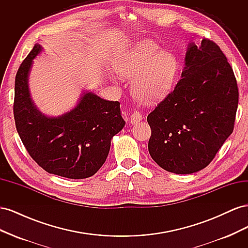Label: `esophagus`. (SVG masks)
<instances>
[{
  "instance_id": "obj_1",
  "label": "esophagus",
  "mask_w": 248,
  "mask_h": 248,
  "mask_svg": "<svg viewBox=\"0 0 248 248\" xmlns=\"http://www.w3.org/2000/svg\"><path fill=\"white\" fill-rule=\"evenodd\" d=\"M141 119H142V116H141L140 112H139L138 110L133 111L131 116H130V123L131 124H137L140 121H141Z\"/></svg>"
}]
</instances>
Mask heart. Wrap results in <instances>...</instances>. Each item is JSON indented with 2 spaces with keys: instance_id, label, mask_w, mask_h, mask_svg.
<instances>
[{
  "instance_id": "1",
  "label": "heart",
  "mask_w": 248,
  "mask_h": 248,
  "mask_svg": "<svg viewBox=\"0 0 248 248\" xmlns=\"http://www.w3.org/2000/svg\"><path fill=\"white\" fill-rule=\"evenodd\" d=\"M179 73L174 54L161 50L150 41H142L126 54L118 65V74L133 79L131 91L141 103L154 104L170 95Z\"/></svg>"
}]
</instances>
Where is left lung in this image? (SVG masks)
Listing matches in <instances>:
<instances>
[{
    "label": "left lung",
    "mask_w": 248,
    "mask_h": 248,
    "mask_svg": "<svg viewBox=\"0 0 248 248\" xmlns=\"http://www.w3.org/2000/svg\"><path fill=\"white\" fill-rule=\"evenodd\" d=\"M238 98L234 72L219 46L209 39L190 42L181 79L147 117L152 159L174 174L206 168L234 129Z\"/></svg>",
    "instance_id": "left-lung-1"
}]
</instances>
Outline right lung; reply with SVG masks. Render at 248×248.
<instances>
[{
    "label": "right lung",
    "mask_w": 248,
    "mask_h": 248,
    "mask_svg": "<svg viewBox=\"0 0 248 248\" xmlns=\"http://www.w3.org/2000/svg\"><path fill=\"white\" fill-rule=\"evenodd\" d=\"M41 50L40 44H35L16 73L13 104L16 130L30 156L44 170L69 179L89 178L106 162L112 137L125 126L120 103L85 91L77 106L65 114H42L29 90L33 60Z\"/></svg>",
    "instance_id": "1"
}]
</instances>
